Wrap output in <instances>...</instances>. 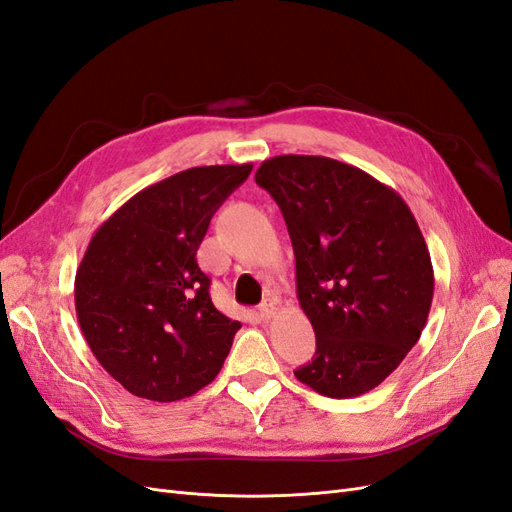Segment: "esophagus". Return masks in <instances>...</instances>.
Masks as SVG:
<instances>
[{
    "mask_svg": "<svg viewBox=\"0 0 512 512\" xmlns=\"http://www.w3.org/2000/svg\"><path fill=\"white\" fill-rule=\"evenodd\" d=\"M258 314H260L262 320H271V318L277 314V301H275V299H267L265 303L260 305Z\"/></svg>",
    "mask_w": 512,
    "mask_h": 512,
    "instance_id": "obj_1",
    "label": "esophagus"
}]
</instances>
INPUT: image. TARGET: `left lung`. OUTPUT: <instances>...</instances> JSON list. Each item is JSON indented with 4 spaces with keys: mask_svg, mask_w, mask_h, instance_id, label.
Masks as SVG:
<instances>
[{
    "mask_svg": "<svg viewBox=\"0 0 512 512\" xmlns=\"http://www.w3.org/2000/svg\"><path fill=\"white\" fill-rule=\"evenodd\" d=\"M256 183L284 215L316 333L312 363L294 376L333 399L376 389L418 342L433 299L431 256L406 200L324 156H275Z\"/></svg>",
    "mask_w": 512,
    "mask_h": 512,
    "instance_id": "left-lung-1",
    "label": "left lung"
}]
</instances>
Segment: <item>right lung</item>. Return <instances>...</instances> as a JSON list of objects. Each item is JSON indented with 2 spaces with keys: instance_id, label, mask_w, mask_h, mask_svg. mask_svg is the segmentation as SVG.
Listing matches in <instances>:
<instances>
[{
  "instance_id": "right-lung-1",
  "label": "right lung",
  "mask_w": 512,
  "mask_h": 512,
  "mask_svg": "<svg viewBox=\"0 0 512 512\" xmlns=\"http://www.w3.org/2000/svg\"><path fill=\"white\" fill-rule=\"evenodd\" d=\"M252 164L181 170L132 196L91 237L74 280L79 327L123 389L151 401L213 382L241 329L215 309L196 252Z\"/></svg>"
}]
</instances>
